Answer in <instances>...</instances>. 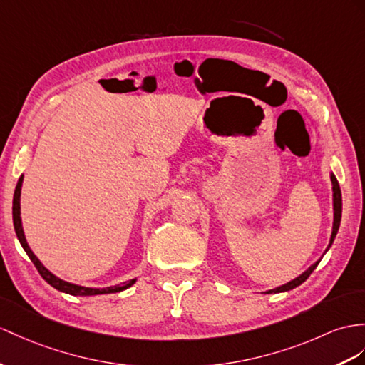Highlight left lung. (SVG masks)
Segmentation results:
<instances>
[{
    "mask_svg": "<svg viewBox=\"0 0 365 365\" xmlns=\"http://www.w3.org/2000/svg\"><path fill=\"white\" fill-rule=\"evenodd\" d=\"M330 178H331V184H333V212H334V218H333V230H331V238H330V243H328V247L325 250V252L330 250V246L333 245V242H334V238H336V234H337V230H339V225H341V217H342V195H341V187H339V182H337V180H336V176L331 173L330 175ZM322 259H319L316 263H313L309 266V268L305 271V272H302L299 277H296L294 280H291V282H288V283H285V285H282V287H277V288H274V289H269V291H266L268 292V294H275V292H285V291H289V289H292V288H296V287H299V285H302V283H304L309 275H311V272H313L314 269H316V266L319 264V262H321Z\"/></svg>",
    "mask_w": 365,
    "mask_h": 365,
    "instance_id": "left-lung-1",
    "label": "left lung"
}]
</instances>
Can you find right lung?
Here are the masks:
<instances>
[{"mask_svg":"<svg viewBox=\"0 0 365 365\" xmlns=\"http://www.w3.org/2000/svg\"><path fill=\"white\" fill-rule=\"evenodd\" d=\"M21 185H23V175L20 176L19 182H16L15 187V193H14V202H12V218H14V227H15V234L19 237L20 243L23 246V250L28 254V257L31 259V262L35 264V268L40 272L41 277L46 280L51 287H54L56 289L66 292V294L71 296H97V294H113V292H119L130 288L131 285H135L136 279L123 282L120 285H114V287H106V288H88V287H80V285H74V283H69L58 279L57 275L52 274L49 269H46L43 266V263L37 259V255L32 252V250L29 247L28 242H26L24 237V230H23V225H21V215H20V197H21Z\"/></svg>","mask_w":365,"mask_h":365,"instance_id":"right-lung-1","label":"right lung"}]
</instances>
